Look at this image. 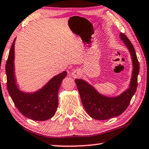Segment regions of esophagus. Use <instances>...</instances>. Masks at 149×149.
Segmentation results:
<instances>
[{"mask_svg":"<svg viewBox=\"0 0 149 149\" xmlns=\"http://www.w3.org/2000/svg\"><path fill=\"white\" fill-rule=\"evenodd\" d=\"M72 76L74 77V78H77L80 77L81 75V71L79 70H77V69H75V70H74L72 72Z\"/></svg>","mask_w":149,"mask_h":149,"instance_id":"34e87169","label":"esophagus"}]
</instances>
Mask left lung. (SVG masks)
I'll list each match as a JSON object with an SVG mask.
<instances>
[{
  "label": "left lung",
  "mask_w": 149,
  "mask_h": 149,
  "mask_svg": "<svg viewBox=\"0 0 149 149\" xmlns=\"http://www.w3.org/2000/svg\"><path fill=\"white\" fill-rule=\"evenodd\" d=\"M120 37L129 50L133 63L132 77L127 89L116 97H107L100 94L84 79H75L85 110L91 117L98 120H106L122 114L129 106L137 87L139 64L135 49L124 34L121 33Z\"/></svg>",
  "instance_id": "left-lung-1"
}]
</instances>
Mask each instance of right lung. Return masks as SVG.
<instances>
[{
  "mask_svg": "<svg viewBox=\"0 0 149 149\" xmlns=\"http://www.w3.org/2000/svg\"><path fill=\"white\" fill-rule=\"evenodd\" d=\"M12 42L6 64L7 89L15 106L24 116L35 121L50 119L58 106V94L62 80L67 75L64 71L50 79L37 91L26 93L19 90L16 84L14 66V45Z\"/></svg>",
  "mask_w": 149,
  "mask_h": 149,
  "instance_id": "1",
  "label": "right lung"
}]
</instances>
